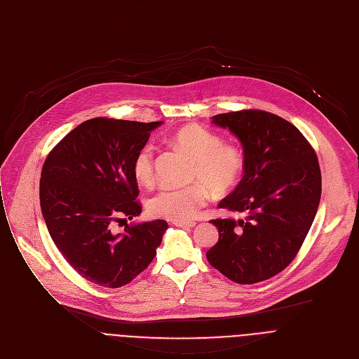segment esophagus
I'll use <instances>...</instances> for the list:
<instances>
[{
	"instance_id": "esophagus-1",
	"label": "esophagus",
	"mask_w": 359,
	"mask_h": 359,
	"mask_svg": "<svg viewBox=\"0 0 359 359\" xmlns=\"http://www.w3.org/2000/svg\"><path fill=\"white\" fill-rule=\"evenodd\" d=\"M174 225L178 228H194L196 224L195 222H174Z\"/></svg>"
}]
</instances>
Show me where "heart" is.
Returning <instances> with one entry per match:
<instances>
[{"label":"heart","instance_id":"heart-1","mask_svg":"<svg viewBox=\"0 0 359 359\" xmlns=\"http://www.w3.org/2000/svg\"><path fill=\"white\" fill-rule=\"evenodd\" d=\"M177 146L194 160L192 178L198 180L188 187H163L147 202V209L157 218L174 222L194 219L199 209L210 198V189L226 194L236 187L243 174V157L231 147L222 146L218 135L201 126L182 127L174 135ZM133 172L140 184L149 185L154 180V147L142 146L134 156Z\"/></svg>","mask_w":359,"mask_h":359}]
</instances>
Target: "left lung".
Segmentation results:
<instances>
[{
    "label": "left lung",
    "instance_id": "8db88e82",
    "mask_svg": "<svg viewBox=\"0 0 359 359\" xmlns=\"http://www.w3.org/2000/svg\"><path fill=\"white\" fill-rule=\"evenodd\" d=\"M243 147V178L219 208L245 219H213L219 241L208 262L239 284L267 280L300 250L321 198L316 151L300 130L273 113L241 110L212 117Z\"/></svg>",
    "mask_w": 359,
    "mask_h": 359
}]
</instances>
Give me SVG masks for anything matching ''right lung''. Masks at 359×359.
Wrapping results in <instances>:
<instances>
[{
    "mask_svg": "<svg viewBox=\"0 0 359 359\" xmlns=\"http://www.w3.org/2000/svg\"><path fill=\"white\" fill-rule=\"evenodd\" d=\"M161 124L90 118L43 163L39 199L49 235L72 267L103 287H121L144 270L168 229L163 219L127 225L141 213L134 156ZM121 222L125 231L116 233Z\"/></svg>",
    "mask_w": 359,
    "mask_h": 359,
    "instance_id": "add662e5",
    "label": "right lung"
}]
</instances>
